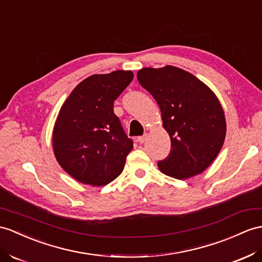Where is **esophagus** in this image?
<instances>
[{
  "instance_id": "1",
  "label": "esophagus",
  "mask_w": 262,
  "mask_h": 262,
  "mask_svg": "<svg viewBox=\"0 0 262 262\" xmlns=\"http://www.w3.org/2000/svg\"><path fill=\"white\" fill-rule=\"evenodd\" d=\"M145 139H146V135H143V136H141V137H138V138H137L139 143H143V142L145 141Z\"/></svg>"
}]
</instances>
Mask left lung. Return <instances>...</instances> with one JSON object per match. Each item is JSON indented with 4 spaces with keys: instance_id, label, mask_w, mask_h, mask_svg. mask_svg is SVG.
I'll use <instances>...</instances> for the list:
<instances>
[{
    "instance_id": "1",
    "label": "left lung",
    "mask_w": 262,
    "mask_h": 262,
    "mask_svg": "<svg viewBox=\"0 0 262 262\" xmlns=\"http://www.w3.org/2000/svg\"><path fill=\"white\" fill-rule=\"evenodd\" d=\"M137 78L156 99L171 140L159 169L179 180L201 173L225 142L227 124L218 98L193 74L172 66L143 68Z\"/></svg>"
}]
</instances>
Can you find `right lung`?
<instances>
[{"mask_svg":"<svg viewBox=\"0 0 262 262\" xmlns=\"http://www.w3.org/2000/svg\"><path fill=\"white\" fill-rule=\"evenodd\" d=\"M133 79L131 71L94 74L75 86L61 106L53 151L66 172L84 184L105 186L122 172L133 149L113 103Z\"/></svg>","mask_w":262,"mask_h":262,"instance_id":"obj_1","label":"right lung"}]
</instances>
